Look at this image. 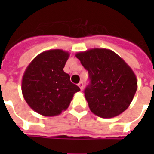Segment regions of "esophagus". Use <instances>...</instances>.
<instances>
[{
	"label": "esophagus",
	"mask_w": 154,
	"mask_h": 154,
	"mask_svg": "<svg viewBox=\"0 0 154 154\" xmlns=\"http://www.w3.org/2000/svg\"><path fill=\"white\" fill-rule=\"evenodd\" d=\"M77 85H78V87H80L81 90L82 91V89H83V83H82V82H80L77 84Z\"/></svg>",
	"instance_id": "obj_1"
}]
</instances>
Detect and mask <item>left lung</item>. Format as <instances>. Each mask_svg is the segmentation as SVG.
Segmentation results:
<instances>
[{
  "instance_id": "1",
  "label": "left lung",
  "mask_w": 154,
  "mask_h": 154,
  "mask_svg": "<svg viewBox=\"0 0 154 154\" xmlns=\"http://www.w3.org/2000/svg\"><path fill=\"white\" fill-rule=\"evenodd\" d=\"M76 57L89 73L84 91L91 111L101 118H113L129 106L137 91V78L131 67L115 52L91 48Z\"/></svg>"
}]
</instances>
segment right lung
Instances as JSON below:
<instances>
[{
	"mask_svg": "<svg viewBox=\"0 0 154 154\" xmlns=\"http://www.w3.org/2000/svg\"><path fill=\"white\" fill-rule=\"evenodd\" d=\"M69 55L62 49L44 51L26 67L22 77V94L35 112L44 116H58L67 110L74 94L80 91L63 71Z\"/></svg>",
	"mask_w": 154,
	"mask_h": 154,
	"instance_id": "obj_1",
	"label": "right lung"
}]
</instances>
